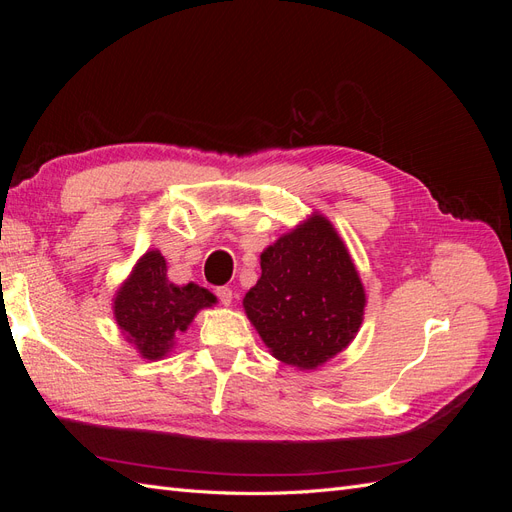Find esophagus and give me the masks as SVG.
Wrapping results in <instances>:
<instances>
[{"label":"esophagus","mask_w":512,"mask_h":512,"mask_svg":"<svg viewBox=\"0 0 512 512\" xmlns=\"http://www.w3.org/2000/svg\"><path fill=\"white\" fill-rule=\"evenodd\" d=\"M215 294H218V299H220L222 305H230L232 303V290L230 288L222 286V288L215 290Z\"/></svg>","instance_id":"esophagus-1"}]
</instances>
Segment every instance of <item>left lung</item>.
<instances>
[{
	"label": "left lung",
	"instance_id": "1",
	"mask_svg": "<svg viewBox=\"0 0 512 512\" xmlns=\"http://www.w3.org/2000/svg\"><path fill=\"white\" fill-rule=\"evenodd\" d=\"M243 307L277 361L316 369L359 333L365 290L333 224L314 213L260 254Z\"/></svg>",
	"mask_w": 512,
	"mask_h": 512
}]
</instances>
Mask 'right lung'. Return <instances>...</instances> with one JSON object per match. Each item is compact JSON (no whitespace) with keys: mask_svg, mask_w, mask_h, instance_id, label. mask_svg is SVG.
<instances>
[{"mask_svg":"<svg viewBox=\"0 0 512 512\" xmlns=\"http://www.w3.org/2000/svg\"><path fill=\"white\" fill-rule=\"evenodd\" d=\"M215 294L198 284L177 286L166 277V260L158 250L138 258L113 299L117 327L138 354L158 361L175 346V335L188 331L200 309L211 307Z\"/></svg>","mask_w":512,"mask_h":512,"instance_id":"1","label":"right lung"}]
</instances>
